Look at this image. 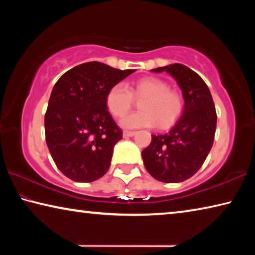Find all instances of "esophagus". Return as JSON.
Masks as SVG:
<instances>
[{"mask_svg": "<svg viewBox=\"0 0 255 255\" xmlns=\"http://www.w3.org/2000/svg\"><path fill=\"white\" fill-rule=\"evenodd\" d=\"M135 133H136L135 131H128V130H125L123 135H124V137H125V138H127V137H132L133 135H135Z\"/></svg>", "mask_w": 255, "mask_h": 255, "instance_id": "1", "label": "esophagus"}]
</instances>
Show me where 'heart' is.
<instances>
[{
	"mask_svg": "<svg viewBox=\"0 0 255 255\" xmlns=\"http://www.w3.org/2000/svg\"><path fill=\"white\" fill-rule=\"evenodd\" d=\"M141 100L140 111L126 116L122 120L125 128L153 127L157 124L159 129L173 126L183 114V97L170 84L158 77H143L130 88L125 83L112 85L107 92L106 105L114 117H124L131 109L133 102Z\"/></svg>",
	"mask_w": 255,
	"mask_h": 255,
	"instance_id": "heart-1",
	"label": "heart"
}]
</instances>
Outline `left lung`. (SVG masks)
<instances>
[{
  "label": "left lung",
  "instance_id": "left-lung-1",
  "mask_svg": "<svg viewBox=\"0 0 255 255\" xmlns=\"http://www.w3.org/2000/svg\"><path fill=\"white\" fill-rule=\"evenodd\" d=\"M152 71H165L174 77L182 90L184 109L169 132L152 135L141 156L154 179L164 183L182 182L197 173L214 144L217 124L214 100L205 81L182 64Z\"/></svg>",
  "mask_w": 255,
  "mask_h": 255
}]
</instances>
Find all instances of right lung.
Instances as JSON below:
<instances>
[{
	"mask_svg": "<svg viewBox=\"0 0 255 255\" xmlns=\"http://www.w3.org/2000/svg\"><path fill=\"white\" fill-rule=\"evenodd\" d=\"M133 72L90 62L56 82L45 115L46 143L56 166L68 179L92 182L109 170L123 131L108 111L106 96Z\"/></svg>",
	"mask_w": 255,
	"mask_h": 255,
	"instance_id": "obj_1",
	"label": "right lung"
}]
</instances>
